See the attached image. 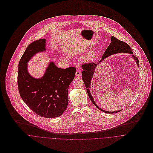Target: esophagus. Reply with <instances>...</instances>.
<instances>
[{"mask_svg":"<svg viewBox=\"0 0 153 153\" xmlns=\"http://www.w3.org/2000/svg\"><path fill=\"white\" fill-rule=\"evenodd\" d=\"M81 71L79 70V69H77L76 70V76H81Z\"/></svg>","mask_w":153,"mask_h":153,"instance_id":"34e87169","label":"esophagus"}]
</instances>
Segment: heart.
Returning a JSON list of instances; mask_svg holds the SVG:
<instances>
[{"label": "heart", "mask_w": 153, "mask_h": 153, "mask_svg": "<svg viewBox=\"0 0 153 153\" xmlns=\"http://www.w3.org/2000/svg\"><path fill=\"white\" fill-rule=\"evenodd\" d=\"M81 58L84 61H90L94 58V52L93 51H88L85 53Z\"/></svg>", "instance_id": "obj_1"}]
</instances>
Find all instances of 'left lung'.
<instances>
[{"label": "left lung", "mask_w": 153, "mask_h": 153, "mask_svg": "<svg viewBox=\"0 0 153 153\" xmlns=\"http://www.w3.org/2000/svg\"><path fill=\"white\" fill-rule=\"evenodd\" d=\"M120 52H126V53H129L131 54L133 53L131 48L130 47V46L127 43H126L123 41H120V40H118L117 39H116V37H114V36H112L111 39V43H110V45L108 46V48H107V49L105 50V51L104 52V53L102 56V59L100 60V62L101 61L103 60L106 57H107L111 55H113V54H114L116 53H120ZM133 57L136 60V62L138 66H139V62L138 58L134 55H133ZM100 62H99V63H100ZM97 65H98L95 64V63L90 62L88 63H85L84 64H82L81 66V67L82 68V69L84 70L82 72V78L84 82V85L86 87V90L87 91L88 97H89L90 100H91V101L92 102V103L99 110H100L101 111H102L104 113H114L119 112V111L110 112V111H105V110L101 109L96 104L92 96H91V95L90 94V82H91V79H93V76L95 73V71Z\"/></svg>", "instance_id": "left-lung-1"}]
</instances>
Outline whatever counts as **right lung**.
Returning <instances> with one entry per match:
<instances>
[{
    "label": "right lung",
    "mask_w": 153,
    "mask_h": 153,
    "mask_svg": "<svg viewBox=\"0 0 153 153\" xmlns=\"http://www.w3.org/2000/svg\"><path fill=\"white\" fill-rule=\"evenodd\" d=\"M45 43L42 39L27 47L19 63L17 84L22 99L30 109L42 117L53 118L60 116L68 107L69 85L76 68L60 69L51 62L42 78L30 76L26 63L36 53L45 51Z\"/></svg>",
    "instance_id": "right-lung-1"
}]
</instances>
